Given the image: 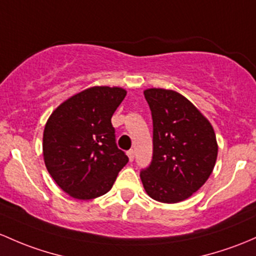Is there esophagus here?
<instances>
[{"instance_id": "1", "label": "esophagus", "mask_w": 256, "mask_h": 256, "mask_svg": "<svg viewBox=\"0 0 256 256\" xmlns=\"http://www.w3.org/2000/svg\"><path fill=\"white\" fill-rule=\"evenodd\" d=\"M127 154H128L129 161H130V162H133V160H134V155H136V152H134V150H129Z\"/></svg>"}]
</instances>
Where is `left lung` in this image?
I'll return each instance as SVG.
<instances>
[{"label": "left lung", "mask_w": 256, "mask_h": 256, "mask_svg": "<svg viewBox=\"0 0 256 256\" xmlns=\"http://www.w3.org/2000/svg\"><path fill=\"white\" fill-rule=\"evenodd\" d=\"M144 96L152 116V161L140 172L154 200L176 204L199 190L217 158L212 126L190 101L173 90L151 88Z\"/></svg>", "instance_id": "1"}]
</instances>
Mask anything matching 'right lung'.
<instances>
[{"label":"right lung","instance_id":"obj_1","mask_svg":"<svg viewBox=\"0 0 256 256\" xmlns=\"http://www.w3.org/2000/svg\"><path fill=\"white\" fill-rule=\"evenodd\" d=\"M127 95L123 88L92 86L70 96L46 122L42 154L57 186L79 200L106 194L128 156L116 145L112 114Z\"/></svg>","mask_w":256,"mask_h":256}]
</instances>
